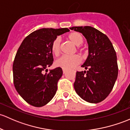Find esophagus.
Wrapping results in <instances>:
<instances>
[{
	"instance_id": "1",
	"label": "esophagus",
	"mask_w": 130,
	"mask_h": 130,
	"mask_svg": "<svg viewBox=\"0 0 130 130\" xmlns=\"http://www.w3.org/2000/svg\"><path fill=\"white\" fill-rule=\"evenodd\" d=\"M67 72V69H63V74H65V73Z\"/></svg>"
}]
</instances>
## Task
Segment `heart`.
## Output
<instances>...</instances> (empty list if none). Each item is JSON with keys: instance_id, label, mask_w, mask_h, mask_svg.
<instances>
[{"instance_id": "obj_1", "label": "heart", "mask_w": 130, "mask_h": 130, "mask_svg": "<svg viewBox=\"0 0 130 130\" xmlns=\"http://www.w3.org/2000/svg\"><path fill=\"white\" fill-rule=\"evenodd\" d=\"M67 39L74 45L77 46L76 48L82 52H83V49L81 47V45L83 43V37L78 32H72L69 34ZM61 50V40L59 37L55 39L51 45V50L53 54L58 56ZM82 62V58L78 55H74L72 56L63 55L55 61L56 66L62 69H69L75 67Z\"/></svg>"}]
</instances>
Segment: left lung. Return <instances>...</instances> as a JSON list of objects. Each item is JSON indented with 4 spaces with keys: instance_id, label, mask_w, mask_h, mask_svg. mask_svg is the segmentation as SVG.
<instances>
[{
    "instance_id": "obj_1",
    "label": "left lung",
    "mask_w": 130,
    "mask_h": 130,
    "mask_svg": "<svg viewBox=\"0 0 130 130\" xmlns=\"http://www.w3.org/2000/svg\"><path fill=\"white\" fill-rule=\"evenodd\" d=\"M70 29L84 35L89 51L87 60L82 65L88 70L76 72L75 91L89 103L102 102L110 93L118 76L115 50L108 37L93 27H73Z\"/></svg>"
}]
</instances>
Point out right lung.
Returning a JSON list of instances; mask_svg holds the SVG:
<instances>
[{
	"label": "right lung",
	"instance_id": "add662e5",
	"mask_svg": "<svg viewBox=\"0 0 130 130\" xmlns=\"http://www.w3.org/2000/svg\"><path fill=\"white\" fill-rule=\"evenodd\" d=\"M69 31L67 28H41L26 37L19 48L13 63V84L28 104L41 107L55 95L62 70L56 68L45 74L44 71L54 61L52 42L57 35Z\"/></svg>",
	"mask_w": 130,
	"mask_h": 130
}]
</instances>
